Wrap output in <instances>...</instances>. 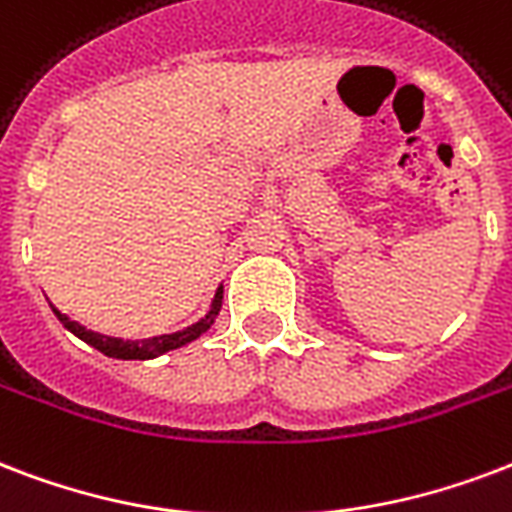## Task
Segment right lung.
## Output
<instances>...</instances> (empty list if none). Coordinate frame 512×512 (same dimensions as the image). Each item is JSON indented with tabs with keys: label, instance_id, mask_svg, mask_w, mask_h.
Returning <instances> with one entry per match:
<instances>
[{
	"label": "right lung",
	"instance_id": "add662e5",
	"mask_svg": "<svg viewBox=\"0 0 512 512\" xmlns=\"http://www.w3.org/2000/svg\"><path fill=\"white\" fill-rule=\"evenodd\" d=\"M53 308V314L58 317V322L69 330L72 335H77L80 341H85L93 349H99L101 354H107V357H115V360H155V357H161L166 351H174L179 346H187V343H193L195 338H201V335L214 325V319L220 314L222 308V284L214 292L212 303H209V311H206L204 317L193 322V325L182 327L177 333H166V335H152V338H144V341H123V338H112V335H101L93 333L88 327H83L80 322H72V319L61 314L56 306Z\"/></svg>",
	"mask_w": 512,
	"mask_h": 512
}]
</instances>
